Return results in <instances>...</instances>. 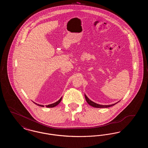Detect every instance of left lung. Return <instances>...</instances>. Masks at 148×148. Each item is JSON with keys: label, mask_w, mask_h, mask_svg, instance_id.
Here are the masks:
<instances>
[{"label": "left lung", "mask_w": 148, "mask_h": 148, "mask_svg": "<svg viewBox=\"0 0 148 148\" xmlns=\"http://www.w3.org/2000/svg\"><path fill=\"white\" fill-rule=\"evenodd\" d=\"M85 100H86V102H87L90 106H92V107H94V108H105L111 107V106H113L115 105L116 104H117L119 102V101H118V102H116V103H114V104H111V105H106H106H100V104H97V103H95L93 102L91 100H90L87 97V96H86L85 94Z\"/></svg>", "instance_id": "8db88e82"}]
</instances>
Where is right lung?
<instances>
[{"instance_id": "1", "label": "right lung", "mask_w": 148, "mask_h": 148, "mask_svg": "<svg viewBox=\"0 0 148 148\" xmlns=\"http://www.w3.org/2000/svg\"><path fill=\"white\" fill-rule=\"evenodd\" d=\"M62 99V97L58 101H57L56 102V103H53V104H49V105H48V106H46V107H47V108H54V107L56 106H58V105L60 103V101H61ZM33 102L34 103H35V104H36V105H37V106H41V107H44V106L40 105V104H38L34 102V101H33Z\"/></svg>"}]
</instances>
